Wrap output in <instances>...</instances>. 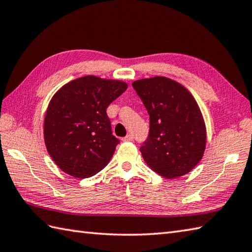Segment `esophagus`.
Wrapping results in <instances>:
<instances>
[{
	"mask_svg": "<svg viewBox=\"0 0 252 252\" xmlns=\"http://www.w3.org/2000/svg\"><path fill=\"white\" fill-rule=\"evenodd\" d=\"M123 141H125V142H131V141H133V136L131 134H127L126 137H123Z\"/></svg>",
	"mask_w": 252,
	"mask_h": 252,
	"instance_id": "esophagus-1",
	"label": "esophagus"
}]
</instances>
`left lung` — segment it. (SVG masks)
<instances>
[{"label":"left lung","mask_w":252,"mask_h":252,"mask_svg":"<svg viewBox=\"0 0 252 252\" xmlns=\"http://www.w3.org/2000/svg\"><path fill=\"white\" fill-rule=\"evenodd\" d=\"M149 115V133L140 148L155 172L165 179L189 173L206 148V126L197 101L183 85L165 77L132 83Z\"/></svg>","instance_id":"1"}]
</instances>
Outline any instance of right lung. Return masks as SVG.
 Masks as SVG:
<instances>
[{"instance_id":"right-lung-1","label":"right lung","mask_w":252,"mask_h":252,"mask_svg":"<svg viewBox=\"0 0 252 252\" xmlns=\"http://www.w3.org/2000/svg\"><path fill=\"white\" fill-rule=\"evenodd\" d=\"M126 89L123 81L85 76L53 96L44 118V142L63 172L87 179L108 164L120 141L112 135L106 109Z\"/></svg>"}]
</instances>
